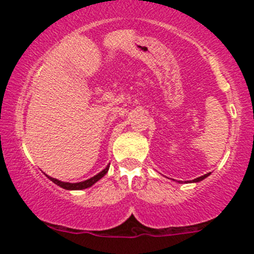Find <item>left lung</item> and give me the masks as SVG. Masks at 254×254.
Masks as SVG:
<instances>
[{
  "mask_svg": "<svg viewBox=\"0 0 254 254\" xmlns=\"http://www.w3.org/2000/svg\"><path fill=\"white\" fill-rule=\"evenodd\" d=\"M209 174H210V173H208V174H204V176L199 177V178H197V179H193V180H192V182H194V183H197V182H200V180H203L204 178H206V177H208Z\"/></svg>",
  "mask_w": 254,
  "mask_h": 254,
  "instance_id": "left-lung-1",
  "label": "left lung"
}]
</instances>
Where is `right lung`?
Segmentation results:
<instances>
[{
    "instance_id": "obj_1",
    "label": "right lung",
    "mask_w": 254,
    "mask_h": 254,
    "mask_svg": "<svg viewBox=\"0 0 254 254\" xmlns=\"http://www.w3.org/2000/svg\"><path fill=\"white\" fill-rule=\"evenodd\" d=\"M109 167L110 166H107L106 168H105L104 171H101L100 173H98L97 176H94L93 178H90L88 180H84V182H81V183H64V182H61V180H57L55 179V178H51V177H48L49 179L51 180V182H54L55 184H57L58 186H61V188L65 189V190H83V189H87L89 188V186H92L93 184L97 183L99 179H101L105 174L107 173V171H109Z\"/></svg>"
}]
</instances>
